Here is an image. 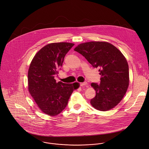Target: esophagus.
Returning a JSON list of instances; mask_svg holds the SVG:
<instances>
[{
  "instance_id": "esophagus-1",
  "label": "esophagus",
  "mask_w": 149,
  "mask_h": 149,
  "mask_svg": "<svg viewBox=\"0 0 149 149\" xmlns=\"http://www.w3.org/2000/svg\"><path fill=\"white\" fill-rule=\"evenodd\" d=\"M80 84V86H85V85H87V83H86V82L81 83Z\"/></svg>"
}]
</instances>
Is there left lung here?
Masks as SVG:
<instances>
[{
	"label": "left lung",
	"mask_w": 149,
	"mask_h": 149,
	"mask_svg": "<svg viewBox=\"0 0 149 149\" xmlns=\"http://www.w3.org/2000/svg\"><path fill=\"white\" fill-rule=\"evenodd\" d=\"M94 68L99 69L100 84H91L96 96L91 100L94 108L106 111L116 106L125 95L129 85V70L126 58L110 43L91 41L82 43L74 49Z\"/></svg>",
	"instance_id": "1"
}]
</instances>
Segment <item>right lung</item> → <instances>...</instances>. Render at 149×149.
Returning <instances> with one entry per match:
<instances>
[{
  "label": "right lung",
  "mask_w": 149,
  "mask_h": 149,
  "mask_svg": "<svg viewBox=\"0 0 149 149\" xmlns=\"http://www.w3.org/2000/svg\"><path fill=\"white\" fill-rule=\"evenodd\" d=\"M74 43H51L41 48L33 58L28 70V89L41 111L49 116H56L67 106L73 91L79 83L65 84L56 82L64 57Z\"/></svg>",
  "instance_id": "1"
}]
</instances>
